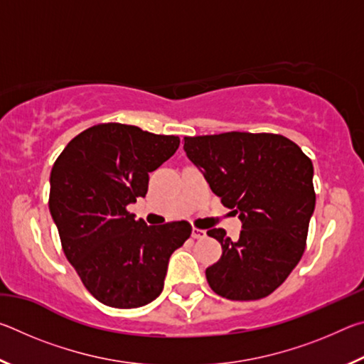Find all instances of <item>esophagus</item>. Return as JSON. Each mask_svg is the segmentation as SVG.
Masks as SVG:
<instances>
[{"label": "esophagus", "instance_id": "34e87169", "mask_svg": "<svg viewBox=\"0 0 364 364\" xmlns=\"http://www.w3.org/2000/svg\"><path fill=\"white\" fill-rule=\"evenodd\" d=\"M205 236H207V232L204 230H199V228H193V237L194 239H202Z\"/></svg>", "mask_w": 364, "mask_h": 364}]
</instances>
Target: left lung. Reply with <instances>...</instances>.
<instances>
[{
	"instance_id": "1",
	"label": "left lung",
	"mask_w": 364,
	"mask_h": 364,
	"mask_svg": "<svg viewBox=\"0 0 364 364\" xmlns=\"http://www.w3.org/2000/svg\"><path fill=\"white\" fill-rule=\"evenodd\" d=\"M184 151L221 204L242 221L236 241L223 228L207 231L223 249L205 269L208 286L230 300L267 297L305 252L316 202L311 160L294 141L274 133L186 136Z\"/></svg>"
}]
</instances>
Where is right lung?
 <instances>
[{"mask_svg":"<svg viewBox=\"0 0 364 364\" xmlns=\"http://www.w3.org/2000/svg\"><path fill=\"white\" fill-rule=\"evenodd\" d=\"M178 146L173 134L100 123L77 134L53 165L49 212L63 250L104 305L138 308L157 299L170 255L191 236L188 221L147 226L127 210Z\"/></svg>","mask_w":364,"mask_h":364,"instance_id":"obj_1","label":"right lung"}]
</instances>
